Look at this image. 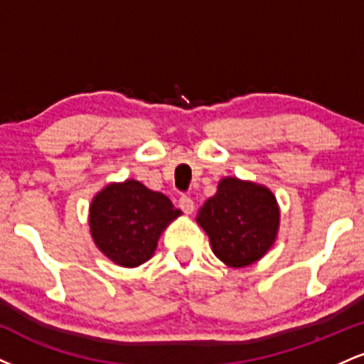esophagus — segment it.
<instances>
[{
	"mask_svg": "<svg viewBox=\"0 0 364 364\" xmlns=\"http://www.w3.org/2000/svg\"><path fill=\"white\" fill-rule=\"evenodd\" d=\"M178 203H179V208H181L185 214H191V212L195 210V202H193V198H191V196L181 195V196H179Z\"/></svg>",
	"mask_w": 364,
	"mask_h": 364,
	"instance_id": "obj_1",
	"label": "esophagus"
}]
</instances>
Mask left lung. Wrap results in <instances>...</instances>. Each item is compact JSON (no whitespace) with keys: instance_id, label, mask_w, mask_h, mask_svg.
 <instances>
[{"instance_id":"obj_1","label":"left lung","mask_w":364,"mask_h":364,"mask_svg":"<svg viewBox=\"0 0 364 364\" xmlns=\"http://www.w3.org/2000/svg\"><path fill=\"white\" fill-rule=\"evenodd\" d=\"M196 223L210 237L212 250L231 267L260 260L274 245L279 207L265 186L224 178L217 193L200 208Z\"/></svg>"}]
</instances>
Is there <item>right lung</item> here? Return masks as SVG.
<instances>
[{
    "label": "right lung",
    "mask_w": 364,
    "mask_h": 364,
    "mask_svg": "<svg viewBox=\"0 0 364 364\" xmlns=\"http://www.w3.org/2000/svg\"><path fill=\"white\" fill-rule=\"evenodd\" d=\"M181 214L159 191L135 179L106 186L90 205V232L101 252L121 267H139L156 252L159 236Z\"/></svg>",
    "instance_id": "obj_1"
}]
</instances>
